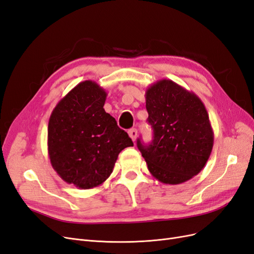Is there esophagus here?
I'll return each instance as SVG.
<instances>
[{"label": "esophagus", "mask_w": 254, "mask_h": 254, "mask_svg": "<svg viewBox=\"0 0 254 254\" xmlns=\"http://www.w3.org/2000/svg\"><path fill=\"white\" fill-rule=\"evenodd\" d=\"M128 135H129L130 139H132L133 141H135L136 138H137V129L136 128H130L128 130Z\"/></svg>", "instance_id": "34e87169"}]
</instances>
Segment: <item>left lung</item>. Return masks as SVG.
I'll return each mask as SVG.
<instances>
[{"label":"left lung","mask_w":254,"mask_h":254,"mask_svg":"<svg viewBox=\"0 0 254 254\" xmlns=\"http://www.w3.org/2000/svg\"><path fill=\"white\" fill-rule=\"evenodd\" d=\"M154 139L137 146L150 173L162 184L178 185L197 175L213 148L214 134L202 101L172 80L162 79L145 92Z\"/></svg>","instance_id":"8db88e82"}]
</instances>
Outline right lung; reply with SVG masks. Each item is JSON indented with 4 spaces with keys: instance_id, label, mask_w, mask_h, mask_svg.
I'll list each match as a JSON object with an SVG mask.
<instances>
[{
    "instance_id": "add662e5",
    "label": "right lung",
    "mask_w": 254,
    "mask_h": 254,
    "mask_svg": "<svg viewBox=\"0 0 254 254\" xmlns=\"http://www.w3.org/2000/svg\"><path fill=\"white\" fill-rule=\"evenodd\" d=\"M106 92L94 81L80 82L54 109L47 146L54 170L79 189L102 185L119 153L133 141L103 105Z\"/></svg>"
}]
</instances>
